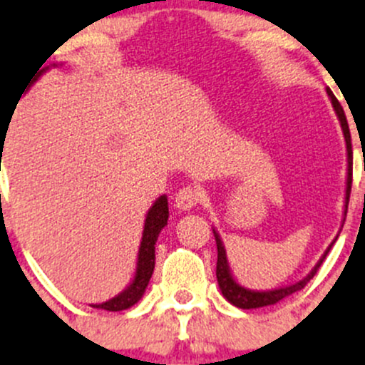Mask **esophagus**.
Returning <instances> with one entry per match:
<instances>
[{"mask_svg":"<svg viewBox=\"0 0 365 365\" xmlns=\"http://www.w3.org/2000/svg\"><path fill=\"white\" fill-rule=\"evenodd\" d=\"M197 203H200V192H197L196 187L187 185L176 192L175 205L176 208L182 210V212H189V210H192Z\"/></svg>","mask_w":365,"mask_h":365,"instance_id":"obj_1","label":"esophagus"}]
</instances>
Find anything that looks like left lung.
Segmentation results:
<instances>
[{
  "mask_svg": "<svg viewBox=\"0 0 365 365\" xmlns=\"http://www.w3.org/2000/svg\"><path fill=\"white\" fill-rule=\"evenodd\" d=\"M327 93H329L330 101H332L334 109H336L337 118H339V121H341V128H342V134H344V141H346V152H348V176H346V197H344V200H346L344 219H346V212H348L349 192H351V176H353L351 135H349L348 121H346L344 111H342L339 101L334 97V93H332V90H330V88H327ZM213 237H215V242H217V282H219V288H220V292H222L224 298H226L230 304L237 305V307H240V309H257V307H264V305H274V304H277V302H281L282 298L289 297L292 293H295V292H298V289L304 288V286L307 284V282L311 281L312 277H314V274L318 272V268L322 267L323 259H325L327 254H329L330 247H332V244H334V242H332V244L329 245V249H327L325 254L319 257V261L316 263V267L312 268V270L309 272V274L305 275L302 281L295 282V284L284 286V288L268 289V292H254V289L244 288V286L238 284V282L235 281L233 274H231V270H230V263H227L226 249H224L222 240H220L219 233H217L215 230H213Z\"/></svg>",
  "mask_w": 365,
  "mask_h": 365,
  "instance_id": "left-lung-1",
  "label": "left lung"
}]
</instances>
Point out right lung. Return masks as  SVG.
Instances as JSON below:
<instances>
[{"mask_svg": "<svg viewBox=\"0 0 365 365\" xmlns=\"http://www.w3.org/2000/svg\"><path fill=\"white\" fill-rule=\"evenodd\" d=\"M53 67H58L56 63H53ZM49 67L38 68L36 76H33V81L29 83L31 86L35 81H38V77L42 76ZM28 90V88H26ZM3 143V139H1ZM169 217V208H168V197L160 196L155 203L152 205V208L146 213L145 220V230H143V238L141 245H139L138 252V267H135V275L132 279L130 284L123 289L121 293H118L116 297L109 298L108 302H102V304H91V307L104 309V311H125V309L132 307L134 304H138L141 300V297L145 295V289L148 286L150 279H152L153 268H155V244L157 238H159L160 231L164 230V226L168 224Z\"/></svg>", "mask_w": 365, "mask_h": 365, "instance_id": "add662e5", "label": "right lung"}]
</instances>
